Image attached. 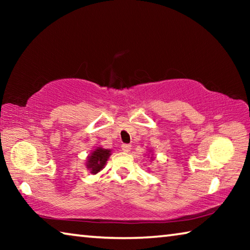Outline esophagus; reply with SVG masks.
<instances>
[{
	"label": "esophagus",
	"mask_w": 250,
	"mask_h": 250,
	"mask_svg": "<svg viewBox=\"0 0 250 250\" xmlns=\"http://www.w3.org/2000/svg\"><path fill=\"white\" fill-rule=\"evenodd\" d=\"M121 149L124 152H129L131 150V146L130 145H122Z\"/></svg>",
	"instance_id": "1"
}]
</instances>
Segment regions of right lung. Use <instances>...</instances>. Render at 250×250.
I'll return each mask as SVG.
<instances>
[{"label":"right lung","mask_w":250,"mask_h":250,"mask_svg":"<svg viewBox=\"0 0 250 250\" xmlns=\"http://www.w3.org/2000/svg\"><path fill=\"white\" fill-rule=\"evenodd\" d=\"M110 155H111V150L98 146L88 156L86 164L87 168L90 170V173H92V174H97L104 167Z\"/></svg>","instance_id":"right-lung-1"}]
</instances>
